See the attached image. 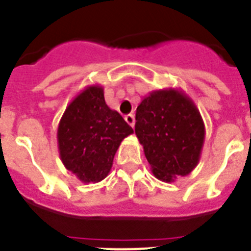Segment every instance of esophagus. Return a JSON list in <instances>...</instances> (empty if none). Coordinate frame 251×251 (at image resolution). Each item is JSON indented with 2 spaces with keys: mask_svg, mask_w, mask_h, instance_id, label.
<instances>
[{
  "mask_svg": "<svg viewBox=\"0 0 251 251\" xmlns=\"http://www.w3.org/2000/svg\"><path fill=\"white\" fill-rule=\"evenodd\" d=\"M124 119H126V122H127V123L129 124L130 127H134V123H136L134 115H133V114H127V115H126V117H124Z\"/></svg>",
  "mask_w": 251,
  "mask_h": 251,
  "instance_id": "1",
  "label": "esophagus"
}]
</instances>
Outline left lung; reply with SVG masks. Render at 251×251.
Masks as SVG:
<instances>
[{
    "label": "left lung",
    "instance_id": "8db88e82",
    "mask_svg": "<svg viewBox=\"0 0 251 251\" xmlns=\"http://www.w3.org/2000/svg\"><path fill=\"white\" fill-rule=\"evenodd\" d=\"M136 136L154 177L174 182L194 171L202 152L205 124L182 90H153L137 106Z\"/></svg>",
    "mask_w": 251,
    "mask_h": 251
}]
</instances>
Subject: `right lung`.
Returning <instances> with one entry per match:
<instances>
[{
    "label": "right lung",
    "mask_w": 251,
    "mask_h": 251,
    "mask_svg": "<svg viewBox=\"0 0 251 251\" xmlns=\"http://www.w3.org/2000/svg\"><path fill=\"white\" fill-rule=\"evenodd\" d=\"M132 133L123 117L106 105L103 86H86L70 101L60 119V158L81 182H100L112 170L122 141Z\"/></svg>",
    "instance_id": "add662e5"
}]
</instances>
